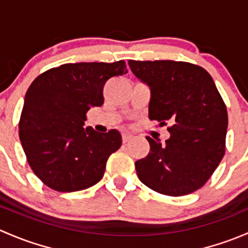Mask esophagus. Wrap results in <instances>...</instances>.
<instances>
[{
	"instance_id": "obj_1",
	"label": "esophagus",
	"mask_w": 248,
	"mask_h": 248,
	"mask_svg": "<svg viewBox=\"0 0 248 248\" xmlns=\"http://www.w3.org/2000/svg\"><path fill=\"white\" fill-rule=\"evenodd\" d=\"M132 138H133V136H132V134H128V133L122 134V141H124V144H126V142H128Z\"/></svg>"
}]
</instances>
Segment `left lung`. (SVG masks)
<instances>
[{
  "mask_svg": "<svg viewBox=\"0 0 248 248\" xmlns=\"http://www.w3.org/2000/svg\"><path fill=\"white\" fill-rule=\"evenodd\" d=\"M150 89L149 119L167 121L166 144L146 137L150 152L136 162L137 175L149 188L171 197L201 188L224 156L228 114L211 76L188 62L128 61Z\"/></svg>",
  "mask_w": 248,
  "mask_h": 248,
  "instance_id": "obj_1",
  "label": "left lung"
}]
</instances>
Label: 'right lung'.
I'll return each mask as SVG.
<instances>
[{
  "instance_id": "obj_1",
  "label": "right lung",
  "mask_w": 248,
  "mask_h": 248,
  "mask_svg": "<svg viewBox=\"0 0 248 248\" xmlns=\"http://www.w3.org/2000/svg\"><path fill=\"white\" fill-rule=\"evenodd\" d=\"M126 73L124 61L80 62L33 80L24 99L19 136L30 167L47 187L76 192L101 181L122 137L116 129L98 133L85 127L86 112L104 103L107 80Z\"/></svg>"
}]
</instances>
